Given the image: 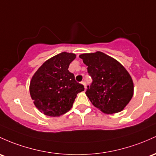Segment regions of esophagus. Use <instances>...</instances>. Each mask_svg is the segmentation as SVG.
Here are the masks:
<instances>
[{"label": "esophagus", "mask_w": 156, "mask_h": 156, "mask_svg": "<svg viewBox=\"0 0 156 156\" xmlns=\"http://www.w3.org/2000/svg\"><path fill=\"white\" fill-rule=\"evenodd\" d=\"M81 84H83V87H84V88L86 89V86H87V85H86V82H85V81H82L81 82Z\"/></svg>", "instance_id": "34e87169"}]
</instances>
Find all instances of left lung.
Returning <instances> with one entry per match:
<instances>
[{"label":"left lung","instance_id":"1","mask_svg":"<svg viewBox=\"0 0 156 156\" xmlns=\"http://www.w3.org/2000/svg\"><path fill=\"white\" fill-rule=\"evenodd\" d=\"M79 57L92 78L86 95L92 105L105 114L121 112L130 101L134 84L130 75L117 60L101 52L83 53Z\"/></svg>","mask_w":156,"mask_h":156}]
</instances>
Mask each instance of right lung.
Segmentation results:
<instances>
[{
  "label": "right lung",
  "mask_w": 156,
  "mask_h": 156,
  "mask_svg": "<svg viewBox=\"0 0 156 156\" xmlns=\"http://www.w3.org/2000/svg\"><path fill=\"white\" fill-rule=\"evenodd\" d=\"M75 58L74 53H59L46 61L32 77L30 96L36 108L45 115L58 117L67 112L77 94L84 90L68 70Z\"/></svg>",
  "instance_id": "right-lung-1"
}]
</instances>
